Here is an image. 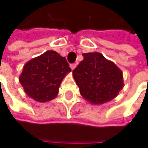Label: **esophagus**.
Returning <instances> with one entry per match:
<instances>
[{
	"mask_svg": "<svg viewBox=\"0 0 148 148\" xmlns=\"http://www.w3.org/2000/svg\"><path fill=\"white\" fill-rule=\"evenodd\" d=\"M76 66H77V64H76V63H71V64H70V67L71 68V70H74Z\"/></svg>",
	"mask_w": 148,
	"mask_h": 148,
	"instance_id": "esophagus-1",
	"label": "esophagus"
}]
</instances>
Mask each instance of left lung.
<instances>
[{"label": "left lung", "instance_id": "8db88e82", "mask_svg": "<svg viewBox=\"0 0 148 148\" xmlns=\"http://www.w3.org/2000/svg\"><path fill=\"white\" fill-rule=\"evenodd\" d=\"M72 74L85 99L102 105L115 98L123 86L122 71L99 53L82 54Z\"/></svg>", "mask_w": 148, "mask_h": 148}]
</instances>
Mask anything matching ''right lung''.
<instances>
[{
    "label": "right lung",
    "instance_id": "1",
    "mask_svg": "<svg viewBox=\"0 0 148 148\" xmlns=\"http://www.w3.org/2000/svg\"><path fill=\"white\" fill-rule=\"evenodd\" d=\"M70 71L65 58L50 50L26 62L20 82L30 98L47 102L56 98L61 82Z\"/></svg>",
    "mask_w": 148,
    "mask_h": 148
}]
</instances>
